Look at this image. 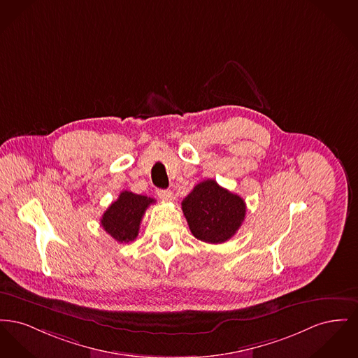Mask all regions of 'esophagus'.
Segmentation results:
<instances>
[{
  "instance_id": "34e87169",
  "label": "esophagus",
  "mask_w": 358,
  "mask_h": 358,
  "mask_svg": "<svg viewBox=\"0 0 358 358\" xmlns=\"http://www.w3.org/2000/svg\"><path fill=\"white\" fill-rule=\"evenodd\" d=\"M157 194L161 200L164 201H171L173 200V193L168 189H158L157 190Z\"/></svg>"
}]
</instances>
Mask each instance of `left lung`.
Wrapping results in <instances>:
<instances>
[{"label":"left lung","mask_w":358,"mask_h":358,"mask_svg":"<svg viewBox=\"0 0 358 358\" xmlns=\"http://www.w3.org/2000/svg\"><path fill=\"white\" fill-rule=\"evenodd\" d=\"M181 206L193 236L207 243L229 241L246 215L243 199L222 188L215 180L197 184Z\"/></svg>","instance_id":"8db88e82"}]
</instances>
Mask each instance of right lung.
Here are the masks:
<instances>
[{
	"label": "right lung",
	"mask_w": 358,
	"mask_h": 358,
	"mask_svg": "<svg viewBox=\"0 0 358 358\" xmlns=\"http://www.w3.org/2000/svg\"><path fill=\"white\" fill-rule=\"evenodd\" d=\"M155 200L124 190L113 201L101 217V226L115 241L128 243L136 239L142 217Z\"/></svg>",
	"instance_id": "add662e5"
}]
</instances>
